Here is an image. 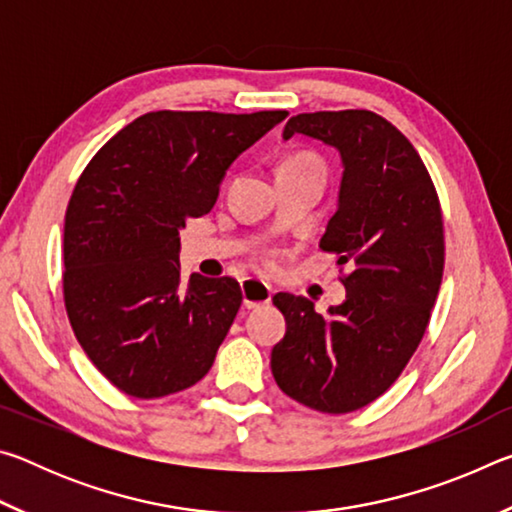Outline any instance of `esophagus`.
Segmentation results:
<instances>
[{
	"mask_svg": "<svg viewBox=\"0 0 512 512\" xmlns=\"http://www.w3.org/2000/svg\"><path fill=\"white\" fill-rule=\"evenodd\" d=\"M241 293H244V307L246 309H257L262 305H268L273 298V289L271 284H266L262 280H255V277H246L241 280Z\"/></svg>",
	"mask_w": 512,
	"mask_h": 512,
	"instance_id": "34e87169",
	"label": "esophagus"
}]
</instances>
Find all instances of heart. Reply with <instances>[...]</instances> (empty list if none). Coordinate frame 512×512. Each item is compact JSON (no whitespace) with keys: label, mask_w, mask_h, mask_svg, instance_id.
<instances>
[{"label":"heart","mask_w":512,"mask_h":512,"mask_svg":"<svg viewBox=\"0 0 512 512\" xmlns=\"http://www.w3.org/2000/svg\"><path fill=\"white\" fill-rule=\"evenodd\" d=\"M305 164H316V162L311 160V158H307V155H296V158H289L287 162H284L282 167H305ZM316 167H318V164H316ZM268 262H271V259H268Z\"/></svg>","instance_id":"heart-1"}]
</instances>
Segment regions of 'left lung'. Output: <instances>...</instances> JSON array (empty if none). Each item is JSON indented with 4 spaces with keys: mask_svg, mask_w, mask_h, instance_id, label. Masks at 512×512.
I'll return each mask as SVG.
<instances>
[{
    "mask_svg": "<svg viewBox=\"0 0 512 512\" xmlns=\"http://www.w3.org/2000/svg\"><path fill=\"white\" fill-rule=\"evenodd\" d=\"M296 133L341 155L339 205L320 248L352 273L345 300L325 316L302 296H273L287 334L271 370L291 400L350 413L386 393L422 341L443 280V214L418 151L375 112H302L282 137Z\"/></svg>",
    "mask_w": 512,
    "mask_h": 512,
    "instance_id": "8db88e82",
    "label": "left lung"
}]
</instances>
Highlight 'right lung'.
<instances>
[{"label":"right lung","instance_id":"1","mask_svg":"<svg viewBox=\"0 0 512 512\" xmlns=\"http://www.w3.org/2000/svg\"><path fill=\"white\" fill-rule=\"evenodd\" d=\"M158 110L94 155L65 212L63 291L81 348L110 384L153 400L201 381L241 307L232 277H180V230L207 214L248 146L287 119Z\"/></svg>","mask_w":512,"mask_h":512}]
</instances>
